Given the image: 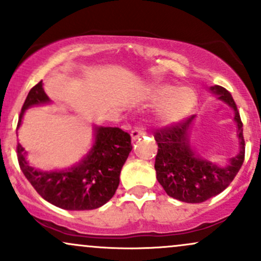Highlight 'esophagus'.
Here are the masks:
<instances>
[{"mask_svg": "<svg viewBox=\"0 0 261 261\" xmlns=\"http://www.w3.org/2000/svg\"><path fill=\"white\" fill-rule=\"evenodd\" d=\"M145 134H146L145 130H143L142 127H135L130 134L131 135V140L136 141L137 139H140V137H142Z\"/></svg>", "mask_w": 261, "mask_h": 261, "instance_id": "esophagus-1", "label": "esophagus"}]
</instances>
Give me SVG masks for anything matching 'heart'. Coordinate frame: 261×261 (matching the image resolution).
<instances>
[{
  "mask_svg": "<svg viewBox=\"0 0 261 261\" xmlns=\"http://www.w3.org/2000/svg\"><path fill=\"white\" fill-rule=\"evenodd\" d=\"M148 98L153 103L161 104L157 116L167 124L184 119L196 104L195 92L189 87L176 88L172 85L153 86L149 89Z\"/></svg>",
  "mask_w": 261,
  "mask_h": 261,
  "instance_id": "heart-1",
  "label": "heart"
}]
</instances>
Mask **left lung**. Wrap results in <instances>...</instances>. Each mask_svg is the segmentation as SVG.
I'll return each mask as SVG.
<instances>
[{
    "mask_svg": "<svg viewBox=\"0 0 261 261\" xmlns=\"http://www.w3.org/2000/svg\"><path fill=\"white\" fill-rule=\"evenodd\" d=\"M217 99L234 112L239 151L228 163L218 166L196 153L190 143V130L196 116L180 124L158 130L154 139L158 143L154 169L157 180L173 199L188 203H200L216 196L230 184L244 162L243 124L230 93L221 86L210 88Z\"/></svg>",
    "mask_w": 261,
    "mask_h": 261,
    "instance_id": "left-lung-1",
    "label": "left lung"
}]
</instances>
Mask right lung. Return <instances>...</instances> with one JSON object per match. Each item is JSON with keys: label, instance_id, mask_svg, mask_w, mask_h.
I'll use <instances>...</instances> for the list:
<instances>
[{"label": "right lung", "instance_id": "1", "mask_svg": "<svg viewBox=\"0 0 261 261\" xmlns=\"http://www.w3.org/2000/svg\"><path fill=\"white\" fill-rule=\"evenodd\" d=\"M51 100L43 88V81L29 91L18 120L29 108L50 104ZM92 147L85 157L72 167L58 170H41L29 164L27 151L20 143L17 155L20 169L33 188L47 202L70 211L94 210L107 203L115 194L120 181V172L133 149L130 135L119 127L94 125Z\"/></svg>", "mask_w": 261, "mask_h": 261}]
</instances>
